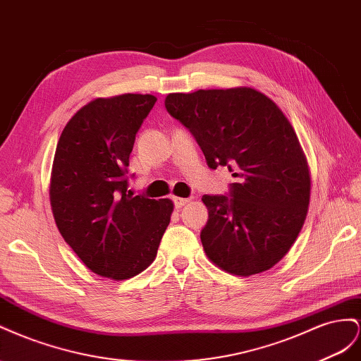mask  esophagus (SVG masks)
<instances>
[{
    "label": "esophagus",
    "mask_w": 361,
    "mask_h": 361,
    "mask_svg": "<svg viewBox=\"0 0 361 361\" xmlns=\"http://www.w3.org/2000/svg\"><path fill=\"white\" fill-rule=\"evenodd\" d=\"M172 201H173V204H175V207H177V209H181L183 205H186V204L190 201V198H180V197H173V198H172Z\"/></svg>",
    "instance_id": "obj_1"
}]
</instances>
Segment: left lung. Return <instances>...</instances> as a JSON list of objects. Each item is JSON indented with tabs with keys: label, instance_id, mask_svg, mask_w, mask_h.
<instances>
[{
	"label": "left lung",
	"instance_id": "obj_1",
	"mask_svg": "<svg viewBox=\"0 0 361 361\" xmlns=\"http://www.w3.org/2000/svg\"><path fill=\"white\" fill-rule=\"evenodd\" d=\"M164 106L201 147L209 168L226 166L228 195H204L201 242L222 271L250 276L289 252L310 202V172L296 133L275 102L252 87L169 94Z\"/></svg>",
	"mask_w": 361,
	"mask_h": 361
}]
</instances>
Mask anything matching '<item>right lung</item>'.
<instances>
[{
    "mask_svg": "<svg viewBox=\"0 0 361 361\" xmlns=\"http://www.w3.org/2000/svg\"><path fill=\"white\" fill-rule=\"evenodd\" d=\"M154 95L97 98L69 119L59 139L49 200L60 234L92 272L111 280L154 262L173 204L133 197L128 163Z\"/></svg>",
    "mask_w": 361,
    "mask_h": 361,
    "instance_id": "right-lung-1",
    "label": "right lung"
}]
</instances>
